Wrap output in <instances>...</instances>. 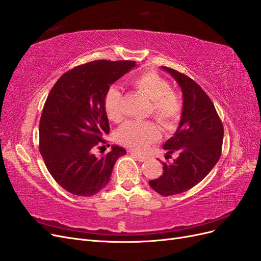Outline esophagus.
Returning <instances> with one entry per match:
<instances>
[{
	"label": "esophagus",
	"instance_id": "obj_1",
	"mask_svg": "<svg viewBox=\"0 0 261 261\" xmlns=\"http://www.w3.org/2000/svg\"><path fill=\"white\" fill-rule=\"evenodd\" d=\"M131 155L133 157H136L139 162H144L145 161V157L142 156L141 154H138V153H134V152H131Z\"/></svg>",
	"mask_w": 261,
	"mask_h": 261
}]
</instances>
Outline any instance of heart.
<instances>
[{"mask_svg":"<svg viewBox=\"0 0 261 261\" xmlns=\"http://www.w3.org/2000/svg\"><path fill=\"white\" fill-rule=\"evenodd\" d=\"M131 86L150 100L148 114L164 125L170 128L182 112V99L175 91L170 89L166 79L153 71L143 72L131 80ZM104 108L107 117L112 121L118 122L122 119L121 92L113 86L108 88L104 96ZM161 137L157 125L152 121L130 120L118 129L116 139L121 145L133 150L143 152L153 142Z\"/></svg>","mask_w":261,"mask_h":261,"instance_id":"obj_1","label":"heart"}]
</instances>
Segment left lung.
Here are the masks:
<instances>
[{
  "label": "left lung",
  "instance_id": "obj_1",
  "mask_svg": "<svg viewBox=\"0 0 261 261\" xmlns=\"http://www.w3.org/2000/svg\"><path fill=\"white\" fill-rule=\"evenodd\" d=\"M181 88V120L173 137L164 144L166 156L178 153L173 163H163V174L148 183L163 196L180 194L195 187L212 171L221 156L223 125L212 99L197 83L172 68L162 67Z\"/></svg>",
  "mask_w": 261,
  "mask_h": 261
}]
</instances>
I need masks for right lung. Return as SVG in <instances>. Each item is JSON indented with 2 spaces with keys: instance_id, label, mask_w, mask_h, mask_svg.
<instances>
[{
  "instance_id": "obj_1",
  "label": "right lung",
  "mask_w": 261,
  "mask_h": 261,
  "mask_svg": "<svg viewBox=\"0 0 261 261\" xmlns=\"http://www.w3.org/2000/svg\"><path fill=\"white\" fill-rule=\"evenodd\" d=\"M132 61H94L65 72L52 88L41 115L40 153L48 172L67 192L92 196L111 180L115 163L125 149L113 145L96 157L109 122L104 96L115 81L136 67Z\"/></svg>"
}]
</instances>
